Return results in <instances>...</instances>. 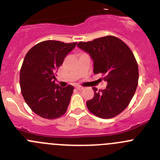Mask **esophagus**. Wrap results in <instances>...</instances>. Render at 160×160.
Here are the masks:
<instances>
[{
    "mask_svg": "<svg viewBox=\"0 0 160 160\" xmlns=\"http://www.w3.org/2000/svg\"><path fill=\"white\" fill-rule=\"evenodd\" d=\"M76 88H77V90H82L83 89V87H80V86H77V87H76Z\"/></svg>",
    "mask_w": 160,
    "mask_h": 160,
    "instance_id": "1",
    "label": "esophagus"
}]
</instances>
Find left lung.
<instances>
[{
	"mask_svg": "<svg viewBox=\"0 0 160 160\" xmlns=\"http://www.w3.org/2000/svg\"><path fill=\"white\" fill-rule=\"evenodd\" d=\"M77 46L90 54L93 73H102L108 83L104 90L93 88L94 96L86 103L88 110L101 118L115 117L128 107L138 86V67L133 52L112 35L80 42Z\"/></svg>",
	"mask_w": 160,
	"mask_h": 160,
	"instance_id": "left-lung-1",
	"label": "left lung"
}]
</instances>
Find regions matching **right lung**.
Wrapping results in <instances>:
<instances>
[{"label": "right lung", "instance_id": "right-lung-1", "mask_svg": "<svg viewBox=\"0 0 160 160\" xmlns=\"http://www.w3.org/2000/svg\"><path fill=\"white\" fill-rule=\"evenodd\" d=\"M77 42L47 40L34 46L25 55L20 70V87L28 107L40 117L59 118L70 102L73 87L55 83L56 72Z\"/></svg>", "mask_w": 160, "mask_h": 160}]
</instances>
